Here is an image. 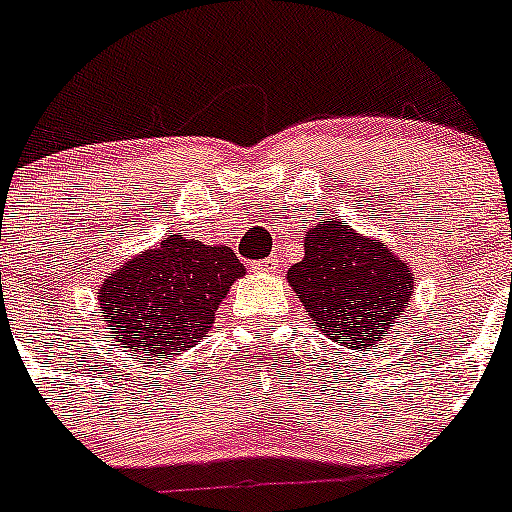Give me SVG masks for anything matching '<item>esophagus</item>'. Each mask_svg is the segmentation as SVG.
Segmentation results:
<instances>
[{
    "label": "esophagus",
    "mask_w": 512,
    "mask_h": 512,
    "mask_svg": "<svg viewBox=\"0 0 512 512\" xmlns=\"http://www.w3.org/2000/svg\"><path fill=\"white\" fill-rule=\"evenodd\" d=\"M275 265H278V260H275V257H267V260L255 262V270L267 272V270H275Z\"/></svg>",
    "instance_id": "obj_1"
}]
</instances>
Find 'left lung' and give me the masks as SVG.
<instances>
[{"label":"left lung","instance_id":"8db88e82","mask_svg":"<svg viewBox=\"0 0 512 512\" xmlns=\"http://www.w3.org/2000/svg\"><path fill=\"white\" fill-rule=\"evenodd\" d=\"M288 283L331 341L369 348L386 336L412 298V272L386 245L343 222L315 224Z\"/></svg>","mask_w":512,"mask_h":512}]
</instances>
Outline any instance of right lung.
<instances>
[{"label":"right lung","mask_w":512,"mask_h":512,"mask_svg":"<svg viewBox=\"0 0 512 512\" xmlns=\"http://www.w3.org/2000/svg\"><path fill=\"white\" fill-rule=\"evenodd\" d=\"M245 267L229 247L169 234L121 265L100 288V308L121 348L161 356L197 346L212 328L229 285Z\"/></svg>","instance_id":"add662e5"}]
</instances>
